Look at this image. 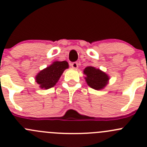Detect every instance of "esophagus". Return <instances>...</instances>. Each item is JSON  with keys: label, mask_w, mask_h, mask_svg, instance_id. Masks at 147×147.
Masks as SVG:
<instances>
[{"label": "esophagus", "mask_w": 147, "mask_h": 147, "mask_svg": "<svg viewBox=\"0 0 147 147\" xmlns=\"http://www.w3.org/2000/svg\"><path fill=\"white\" fill-rule=\"evenodd\" d=\"M71 66H72L73 68H75V69H76V68H78V62H75V63H72V64H71Z\"/></svg>", "instance_id": "esophagus-1"}]
</instances>
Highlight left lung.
<instances>
[{"label": "left lung", "instance_id": "8db88e82", "mask_svg": "<svg viewBox=\"0 0 147 147\" xmlns=\"http://www.w3.org/2000/svg\"><path fill=\"white\" fill-rule=\"evenodd\" d=\"M84 73L87 84L94 90H102L106 86L109 80V77L105 72L94 67H87L84 69Z\"/></svg>", "mask_w": 147, "mask_h": 147}]
</instances>
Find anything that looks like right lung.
I'll return each mask as SVG.
<instances>
[{"instance_id": "1", "label": "right lung", "mask_w": 147, "mask_h": 147, "mask_svg": "<svg viewBox=\"0 0 147 147\" xmlns=\"http://www.w3.org/2000/svg\"><path fill=\"white\" fill-rule=\"evenodd\" d=\"M68 63L66 61H56L51 65L38 74L35 78L36 82L40 84L42 89H49L53 87L57 82L63 72L68 68Z\"/></svg>"}]
</instances>
